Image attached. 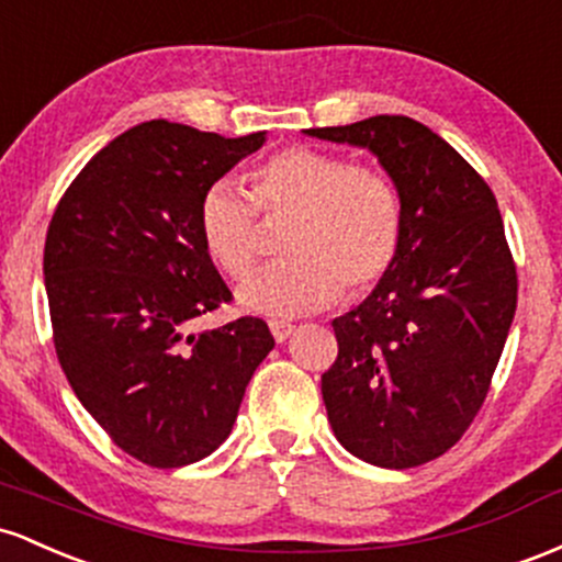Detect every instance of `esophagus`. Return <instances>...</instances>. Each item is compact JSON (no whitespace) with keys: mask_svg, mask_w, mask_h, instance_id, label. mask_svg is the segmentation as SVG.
<instances>
[{"mask_svg":"<svg viewBox=\"0 0 562 562\" xmlns=\"http://www.w3.org/2000/svg\"><path fill=\"white\" fill-rule=\"evenodd\" d=\"M270 334H273L276 342H286L289 337L294 334V324H289V321H270Z\"/></svg>","mask_w":562,"mask_h":562,"instance_id":"esophagus-1","label":"esophagus"}]
</instances>
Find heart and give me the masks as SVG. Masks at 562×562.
<instances>
[{
    "mask_svg": "<svg viewBox=\"0 0 562 562\" xmlns=\"http://www.w3.org/2000/svg\"><path fill=\"white\" fill-rule=\"evenodd\" d=\"M257 212L289 220L281 238L286 260L251 276L238 289L244 311L305 315L342 292L380 283L398 257L403 201L395 182L348 156L286 148L251 172V196L233 180L206 188L199 206L201 241L217 268L244 279L255 268Z\"/></svg>",
    "mask_w": 562,
    "mask_h": 562,
    "instance_id": "1",
    "label": "heart"
}]
</instances>
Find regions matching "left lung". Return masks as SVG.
<instances>
[{
    "label": "left lung",
    "mask_w": 562,
    "mask_h": 562,
    "mask_svg": "<svg viewBox=\"0 0 562 562\" xmlns=\"http://www.w3.org/2000/svg\"><path fill=\"white\" fill-rule=\"evenodd\" d=\"M305 135L369 148L398 188L403 238L374 292L331 321L326 414L352 457L387 470L432 462L481 412L518 305L494 193L457 150L408 116Z\"/></svg>",
    "instance_id": "8db88e82"
}]
</instances>
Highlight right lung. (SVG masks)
I'll return each mask as SVG.
<instances>
[{
    "label": "right lung",
    "instance_id": "obj_1",
    "mask_svg": "<svg viewBox=\"0 0 562 562\" xmlns=\"http://www.w3.org/2000/svg\"><path fill=\"white\" fill-rule=\"evenodd\" d=\"M265 143L137 124L63 193L44 241L58 361L81 406L137 462L172 470L228 438L273 334L262 318L188 334L233 294L201 241L206 188Z\"/></svg>",
    "mask_w": 562,
    "mask_h": 562
}]
</instances>
